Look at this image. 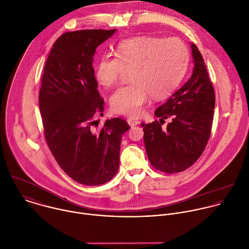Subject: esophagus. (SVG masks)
I'll return each instance as SVG.
<instances>
[{
	"instance_id": "1",
	"label": "esophagus",
	"mask_w": 249,
	"mask_h": 249,
	"mask_svg": "<svg viewBox=\"0 0 249 249\" xmlns=\"http://www.w3.org/2000/svg\"><path fill=\"white\" fill-rule=\"evenodd\" d=\"M128 124L131 126V127H134V126H137L140 124V121L137 120V119H134V118H128L127 120Z\"/></svg>"
}]
</instances>
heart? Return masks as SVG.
Instances as JSON below:
<instances>
[{"instance_id": "heart-1", "label": "heart", "mask_w": 249, "mask_h": 249, "mask_svg": "<svg viewBox=\"0 0 249 249\" xmlns=\"http://www.w3.org/2000/svg\"><path fill=\"white\" fill-rule=\"evenodd\" d=\"M116 56L104 54L95 68V78L105 88L113 86L125 70H130L129 85L110 97L112 111L138 116L148 104L149 95L163 98L180 83L188 60L186 45L178 38L137 37L121 42Z\"/></svg>"}]
</instances>
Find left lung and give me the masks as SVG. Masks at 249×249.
<instances>
[{"label":"left lung","instance_id":"left-lung-1","mask_svg":"<svg viewBox=\"0 0 249 249\" xmlns=\"http://www.w3.org/2000/svg\"><path fill=\"white\" fill-rule=\"evenodd\" d=\"M191 48L194 62L192 76L154 112L156 117H171L172 121L166 129H162V123L158 121L142 123L150 164L169 174L186 170L198 159L212 127L214 89L200 52L195 44Z\"/></svg>","mask_w":249,"mask_h":249}]
</instances>
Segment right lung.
<instances>
[{"instance_id":"right-lung-1","label":"right lung","mask_w":249,"mask_h":249,"mask_svg":"<svg viewBox=\"0 0 249 249\" xmlns=\"http://www.w3.org/2000/svg\"><path fill=\"white\" fill-rule=\"evenodd\" d=\"M115 31L62 34L53 45L42 76L39 107L46 141L60 168L82 185H102L115 176L122 135L130 129L121 118L107 119L98 131L92 128L95 116L104 111L94 55Z\"/></svg>"}]
</instances>
